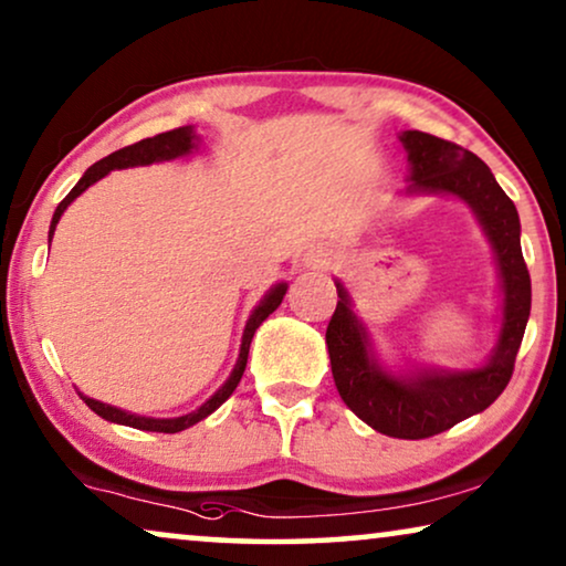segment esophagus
Segmentation results:
<instances>
[{"label":"esophagus","mask_w":566,"mask_h":566,"mask_svg":"<svg viewBox=\"0 0 566 566\" xmlns=\"http://www.w3.org/2000/svg\"><path fill=\"white\" fill-rule=\"evenodd\" d=\"M302 261H305V266H313V269L325 266L331 264V251L323 249V245H315V249H310L305 256H302Z\"/></svg>","instance_id":"obj_1"}]
</instances>
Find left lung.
Segmentation results:
<instances>
[{"label":"left lung","instance_id":"obj_1","mask_svg":"<svg viewBox=\"0 0 566 566\" xmlns=\"http://www.w3.org/2000/svg\"><path fill=\"white\" fill-rule=\"evenodd\" d=\"M400 140L412 166V192H449L469 202L497 253L503 276V328L492 359L474 371L392 377L366 348V333L340 284L325 344L338 395L374 431L392 439H431L490 408L513 377L525 323L531 315V274L521 251L518 210L492 177L490 166L457 143L431 133L405 130Z\"/></svg>","mask_w":566,"mask_h":566}]
</instances>
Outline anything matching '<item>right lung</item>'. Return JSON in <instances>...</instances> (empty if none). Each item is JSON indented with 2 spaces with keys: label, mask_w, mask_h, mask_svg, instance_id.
<instances>
[{
  "label": "right lung",
  "mask_w": 566,
  "mask_h": 566,
  "mask_svg": "<svg viewBox=\"0 0 566 566\" xmlns=\"http://www.w3.org/2000/svg\"><path fill=\"white\" fill-rule=\"evenodd\" d=\"M192 148H195V133H192V127L187 125V127H174V130L158 133V135H154V138H143L138 143H133V146H125L120 150H115V154L105 156V158H102V161H97V164L90 166V169L84 171V177L78 179V185L71 189L66 197H63L59 207H55L53 220H51V233H48V238H53V230H55V226H59L63 210H66V207L74 202L76 197L82 195L86 187H92L94 181H99L102 177H107V174L113 171V169H127V166H148V164H154V161H171V158H177V156H187ZM284 292H286V284H276L274 290L269 292L264 300H261V305L253 310V315L249 317V323H245L243 340H241V356H238V364H235L233 374H230L226 385H222L218 392H214L210 400L202 405L200 410L189 412V416H181V418H143V416H133V412L117 410V408H113V405L92 400V397H84V395H78V397H82V400L90 405V408L97 412L99 418L113 420V423H120V426L138 428V431L179 433V431H185V428H189V426L200 423L202 418H207V416H210V412L218 410L220 405L226 402L228 397L235 392L238 381H241L243 371H245V361H249V348H251L253 333H256L259 325L264 323L266 317L272 315L276 307H280Z\"/></svg>",
  "instance_id": "add662e5"
}]
</instances>
